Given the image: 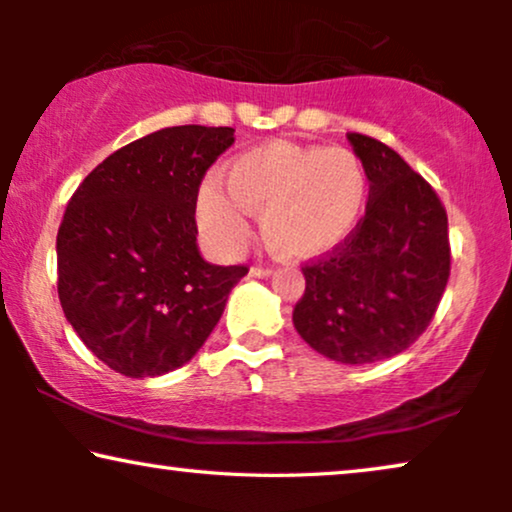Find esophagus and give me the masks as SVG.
Returning <instances> with one entry per match:
<instances>
[{"mask_svg": "<svg viewBox=\"0 0 512 512\" xmlns=\"http://www.w3.org/2000/svg\"><path fill=\"white\" fill-rule=\"evenodd\" d=\"M249 275L251 277H270L272 275V268H265V265H251Z\"/></svg>", "mask_w": 512, "mask_h": 512, "instance_id": "34e87169", "label": "esophagus"}]
</instances>
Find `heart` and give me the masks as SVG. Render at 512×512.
<instances>
[{
    "label": "heart",
    "instance_id": "1",
    "mask_svg": "<svg viewBox=\"0 0 512 512\" xmlns=\"http://www.w3.org/2000/svg\"><path fill=\"white\" fill-rule=\"evenodd\" d=\"M198 198L202 233L235 251L249 235L247 214H261V235L286 261H312L342 247L363 221L370 177L349 149L268 142L242 151Z\"/></svg>",
    "mask_w": 512,
    "mask_h": 512
}]
</instances>
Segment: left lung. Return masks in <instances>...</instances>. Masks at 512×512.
Returning <instances> with one entry per match:
<instances>
[{"label": "left lung", "mask_w": 512, "mask_h": 512, "mask_svg": "<svg viewBox=\"0 0 512 512\" xmlns=\"http://www.w3.org/2000/svg\"><path fill=\"white\" fill-rule=\"evenodd\" d=\"M370 195L356 233L303 265L293 326L340 363H375L408 349L436 314L450 279L447 212L438 193L380 139L349 132Z\"/></svg>", "instance_id": "1"}]
</instances>
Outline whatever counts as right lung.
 I'll use <instances>...</instances> for the list:
<instances>
[{
	"label": "right lung",
	"mask_w": 512,
	"mask_h": 512,
	"mask_svg": "<svg viewBox=\"0 0 512 512\" xmlns=\"http://www.w3.org/2000/svg\"><path fill=\"white\" fill-rule=\"evenodd\" d=\"M233 128L177 125L104 158L67 202L58 296L76 335L128 377L184 366L219 324L247 265L202 261L195 205Z\"/></svg>",
	"instance_id": "obj_1"
}]
</instances>
